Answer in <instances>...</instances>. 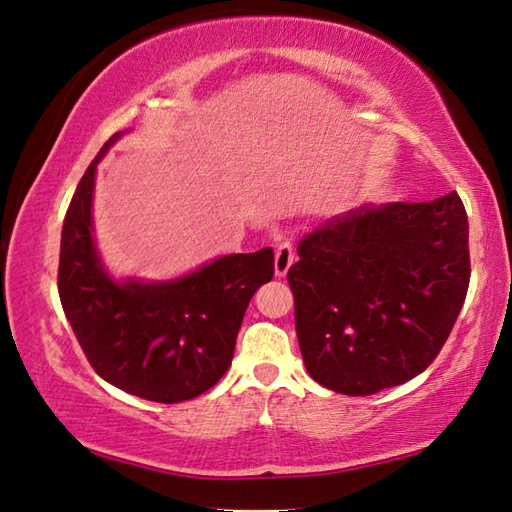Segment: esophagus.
Returning a JSON list of instances; mask_svg holds the SVG:
<instances>
[{"mask_svg": "<svg viewBox=\"0 0 512 512\" xmlns=\"http://www.w3.org/2000/svg\"><path fill=\"white\" fill-rule=\"evenodd\" d=\"M293 262H295V253H293L291 241H282V244L275 250V275L286 277L288 268L293 266Z\"/></svg>", "mask_w": 512, "mask_h": 512, "instance_id": "1", "label": "esophagus"}]
</instances>
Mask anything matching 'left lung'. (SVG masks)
<instances>
[{
	"instance_id": "left-lung-1",
	"label": "left lung",
	"mask_w": 512,
	"mask_h": 512,
	"mask_svg": "<svg viewBox=\"0 0 512 512\" xmlns=\"http://www.w3.org/2000/svg\"><path fill=\"white\" fill-rule=\"evenodd\" d=\"M288 268L309 376L347 396L403 385L439 356L470 284L468 215L457 192L367 203L324 221Z\"/></svg>"
}]
</instances>
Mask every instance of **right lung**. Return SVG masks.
<instances>
[{
  "label": "right lung",
  "instance_id": "right-lung-1",
  "mask_svg": "<svg viewBox=\"0 0 512 512\" xmlns=\"http://www.w3.org/2000/svg\"><path fill=\"white\" fill-rule=\"evenodd\" d=\"M123 134L102 145L69 203L60 302L100 378L145 401H190L228 371L250 297L273 277V248L217 257L176 280L111 277L98 253L91 208L96 167Z\"/></svg>",
  "mask_w": 512,
  "mask_h": 512
}]
</instances>
